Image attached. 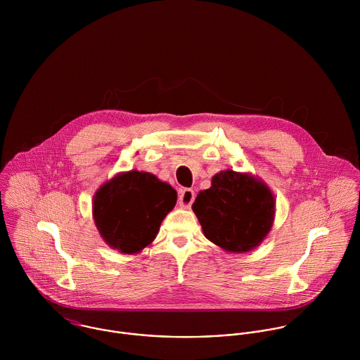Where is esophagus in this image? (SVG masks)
Returning a JSON list of instances; mask_svg holds the SVG:
<instances>
[{"instance_id": "1", "label": "esophagus", "mask_w": 360, "mask_h": 360, "mask_svg": "<svg viewBox=\"0 0 360 360\" xmlns=\"http://www.w3.org/2000/svg\"><path fill=\"white\" fill-rule=\"evenodd\" d=\"M194 200H195V193L191 188H186L179 195V205L188 209L190 206L193 205Z\"/></svg>"}]
</instances>
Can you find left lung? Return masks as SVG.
<instances>
[{"instance_id":"8db88e82","label":"left lung","mask_w":360,"mask_h":360,"mask_svg":"<svg viewBox=\"0 0 360 360\" xmlns=\"http://www.w3.org/2000/svg\"><path fill=\"white\" fill-rule=\"evenodd\" d=\"M193 210L209 241L226 252L245 254L270 233L276 200L262 179L226 169L212 177L207 190L198 193Z\"/></svg>"}]
</instances>
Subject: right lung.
Wrapping results in <instances>:
<instances>
[{
    "label": "right lung",
    "instance_id": "right-lung-1",
    "mask_svg": "<svg viewBox=\"0 0 360 360\" xmlns=\"http://www.w3.org/2000/svg\"><path fill=\"white\" fill-rule=\"evenodd\" d=\"M176 190L148 172L117 173L96 191L93 219L103 241L126 255L153 244L160 223L174 207Z\"/></svg>",
    "mask_w": 360,
    "mask_h": 360
}]
</instances>
